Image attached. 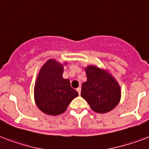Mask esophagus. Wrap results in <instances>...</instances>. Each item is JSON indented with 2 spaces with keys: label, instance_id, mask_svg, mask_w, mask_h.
<instances>
[{
  "label": "esophagus",
  "instance_id": "1",
  "mask_svg": "<svg viewBox=\"0 0 149 149\" xmlns=\"http://www.w3.org/2000/svg\"><path fill=\"white\" fill-rule=\"evenodd\" d=\"M77 92H78L79 95H80V93H81V88H80V87H78V88L77 89Z\"/></svg>",
  "mask_w": 149,
  "mask_h": 149
}]
</instances>
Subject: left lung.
Here are the masks:
<instances>
[{"mask_svg": "<svg viewBox=\"0 0 149 149\" xmlns=\"http://www.w3.org/2000/svg\"><path fill=\"white\" fill-rule=\"evenodd\" d=\"M86 82L82 84L81 95L98 113L109 112L120 100V87L106 71L94 66H87Z\"/></svg>", "mask_w": 149, "mask_h": 149, "instance_id": "1", "label": "left lung"}]
</instances>
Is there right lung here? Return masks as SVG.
I'll use <instances>...</instances> for the list:
<instances>
[{
	"instance_id": "1",
	"label": "right lung",
	"mask_w": 149,
	"mask_h": 149,
	"mask_svg": "<svg viewBox=\"0 0 149 149\" xmlns=\"http://www.w3.org/2000/svg\"><path fill=\"white\" fill-rule=\"evenodd\" d=\"M63 66L49 60L41 68L35 84L34 95L38 108L46 114L63 113L74 98L78 96L70 82L63 78Z\"/></svg>"
}]
</instances>
